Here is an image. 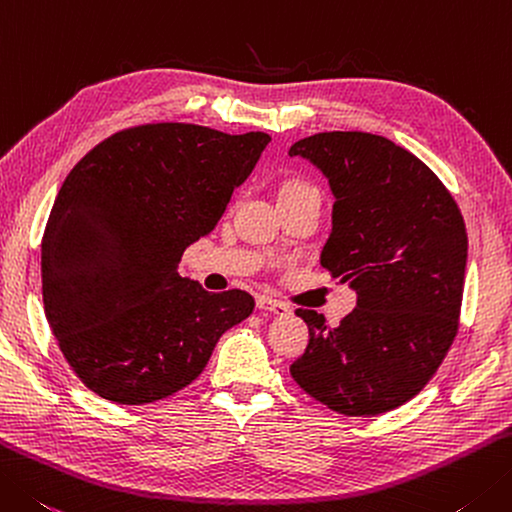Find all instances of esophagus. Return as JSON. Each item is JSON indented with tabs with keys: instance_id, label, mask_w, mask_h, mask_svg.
Instances as JSON below:
<instances>
[{
	"instance_id": "34e87169",
	"label": "esophagus",
	"mask_w": 512,
	"mask_h": 512,
	"mask_svg": "<svg viewBox=\"0 0 512 512\" xmlns=\"http://www.w3.org/2000/svg\"><path fill=\"white\" fill-rule=\"evenodd\" d=\"M257 308L264 310V313H273V315H288L290 313V308L284 302H279V299H275V297H266V295L257 297Z\"/></svg>"
}]
</instances>
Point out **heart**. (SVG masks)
Masks as SVG:
<instances>
[{
    "label": "heart",
    "instance_id": "1",
    "mask_svg": "<svg viewBox=\"0 0 512 512\" xmlns=\"http://www.w3.org/2000/svg\"><path fill=\"white\" fill-rule=\"evenodd\" d=\"M302 190H315V188H313V186H308V184H302V182H293V184H286V186H284L282 195H290V193H302Z\"/></svg>",
    "mask_w": 512,
    "mask_h": 512
}]
</instances>
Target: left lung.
Masks as SVG:
<instances>
[{"label": "left lung", "instance_id": "1", "mask_svg": "<svg viewBox=\"0 0 512 512\" xmlns=\"http://www.w3.org/2000/svg\"><path fill=\"white\" fill-rule=\"evenodd\" d=\"M288 155L328 177L333 230L319 264L357 290L337 328L295 310L308 346L290 375L339 415L388 413L433 379L453 346L468 253L462 210L422 159L382 135L317 133Z\"/></svg>", "mask_w": 512, "mask_h": 512}]
</instances>
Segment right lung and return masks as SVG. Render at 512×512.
Listing matches in <instances>:
<instances>
[{
  "label": "right lung",
  "instance_id": "right-lung-1",
  "mask_svg": "<svg viewBox=\"0 0 512 512\" xmlns=\"http://www.w3.org/2000/svg\"><path fill=\"white\" fill-rule=\"evenodd\" d=\"M268 142L266 133L139 124L70 170L42 237V297L59 350L95 395L142 406L179 393L219 337L253 313L246 290L208 293L177 266Z\"/></svg>",
  "mask_w": 512,
  "mask_h": 512
}]
</instances>
